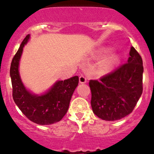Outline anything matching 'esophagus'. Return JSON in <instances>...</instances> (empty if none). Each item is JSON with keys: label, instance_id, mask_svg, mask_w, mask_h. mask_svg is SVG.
<instances>
[{"label": "esophagus", "instance_id": "esophagus-1", "mask_svg": "<svg viewBox=\"0 0 154 154\" xmlns=\"http://www.w3.org/2000/svg\"><path fill=\"white\" fill-rule=\"evenodd\" d=\"M79 82H80V83H85L86 82H87V78H86L85 76L81 75L80 77H79Z\"/></svg>", "mask_w": 154, "mask_h": 154}]
</instances>
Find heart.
<instances>
[{"instance_id": "1", "label": "heart", "mask_w": 154, "mask_h": 154, "mask_svg": "<svg viewBox=\"0 0 154 154\" xmlns=\"http://www.w3.org/2000/svg\"><path fill=\"white\" fill-rule=\"evenodd\" d=\"M116 60V56H111V58H109V59L106 60V61H104V62L101 64V66H100V69H101V71L103 72H107L108 70H109V69L113 66V64L115 63Z\"/></svg>"}]
</instances>
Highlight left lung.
<instances>
[{
  "mask_svg": "<svg viewBox=\"0 0 154 154\" xmlns=\"http://www.w3.org/2000/svg\"><path fill=\"white\" fill-rule=\"evenodd\" d=\"M143 72L142 58L132 46L128 62L99 80H90L93 113L106 121L121 119L132 113L143 93Z\"/></svg>",
  "mask_w": 154,
  "mask_h": 154,
  "instance_id": "8db88e82",
  "label": "left lung"
}]
</instances>
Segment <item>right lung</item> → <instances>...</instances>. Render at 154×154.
<instances>
[{
	"instance_id": "1",
	"label": "right lung",
	"mask_w": 154,
	"mask_h": 154,
	"mask_svg": "<svg viewBox=\"0 0 154 154\" xmlns=\"http://www.w3.org/2000/svg\"><path fill=\"white\" fill-rule=\"evenodd\" d=\"M29 35L23 40L14 55L10 67L12 96L15 103L27 119L41 125L58 122L68 111L72 95L78 85V76L63 81H58L45 94H31L23 85L19 74V62L23 47L27 43Z\"/></svg>"
}]
</instances>
